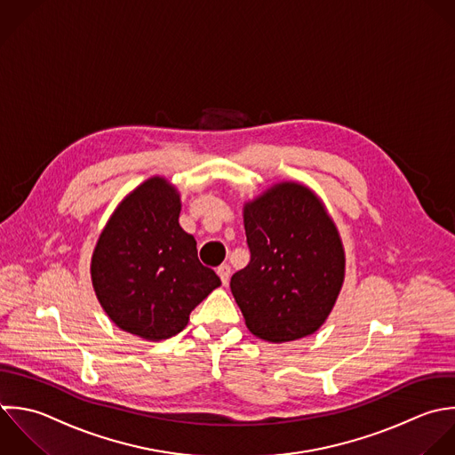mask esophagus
<instances>
[{"mask_svg":"<svg viewBox=\"0 0 455 455\" xmlns=\"http://www.w3.org/2000/svg\"><path fill=\"white\" fill-rule=\"evenodd\" d=\"M218 275H220L223 285H227L228 280H230V266H228V264H221V266L218 267Z\"/></svg>","mask_w":455,"mask_h":455,"instance_id":"34e87169","label":"esophagus"}]
</instances>
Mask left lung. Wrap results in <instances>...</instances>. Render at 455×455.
<instances>
[{"label":"left lung","instance_id":"1","mask_svg":"<svg viewBox=\"0 0 455 455\" xmlns=\"http://www.w3.org/2000/svg\"><path fill=\"white\" fill-rule=\"evenodd\" d=\"M250 264L230 280L246 328L271 344L314 335L346 278V251L323 200L305 184L276 182L244 202Z\"/></svg>","mask_w":455,"mask_h":455}]
</instances>
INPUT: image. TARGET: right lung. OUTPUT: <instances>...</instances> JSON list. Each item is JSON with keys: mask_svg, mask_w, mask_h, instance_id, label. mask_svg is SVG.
Here are the masks:
<instances>
[{"mask_svg": "<svg viewBox=\"0 0 455 455\" xmlns=\"http://www.w3.org/2000/svg\"><path fill=\"white\" fill-rule=\"evenodd\" d=\"M180 193L154 175L113 211L92 253L95 296L120 330L148 342L180 333L220 276L198 260L196 241L179 225Z\"/></svg>", "mask_w": 455, "mask_h": 455, "instance_id": "obj_1", "label": "right lung"}]
</instances>
